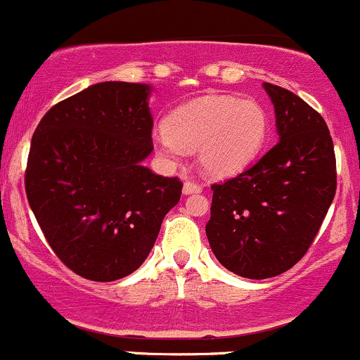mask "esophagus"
<instances>
[{
    "label": "esophagus",
    "instance_id": "esophagus-1",
    "mask_svg": "<svg viewBox=\"0 0 360 360\" xmlns=\"http://www.w3.org/2000/svg\"><path fill=\"white\" fill-rule=\"evenodd\" d=\"M202 191V185L195 184V181L187 180L184 184V194H198V192Z\"/></svg>",
    "mask_w": 360,
    "mask_h": 360
}]
</instances>
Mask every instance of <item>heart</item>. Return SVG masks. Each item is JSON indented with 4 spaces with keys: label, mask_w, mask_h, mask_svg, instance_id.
Returning <instances> with one entry per match:
<instances>
[{
    "label": "heart",
    "mask_w": 360,
    "mask_h": 360,
    "mask_svg": "<svg viewBox=\"0 0 360 360\" xmlns=\"http://www.w3.org/2000/svg\"><path fill=\"white\" fill-rule=\"evenodd\" d=\"M268 136L266 110L252 98L202 96L176 108L154 131V147L169 165L198 150V165L212 179L247 168Z\"/></svg>",
    "instance_id": "heart-1"
}]
</instances>
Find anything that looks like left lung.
Returning <instances> with one entry per match:
<instances>
[{
    "label": "left lung",
    "instance_id": "obj_1",
    "mask_svg": "<svg viewBox=\"0 0 360 360\" xmlns=\"http://www.w3.org/2000/svg\"><path fill=\"white\" fill-rule=\"evenodd\" d=\"M280 141L254 166L213 184L206 224L220 264L243 278L282 275L301 261L336 194L326 120L300 96L264 82Z\"/></svg>",
    "mask_w": 360,
    "mask_h": 360
}]
</instances>
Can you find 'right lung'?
<instances>
[{"label":"right lung","instance_id":"right-lung-1","mask_svg":"<svg viewBox=\"0 0 360 360\" xmlns=\"http://www.w3.org/2000/svg\"><path fill=\"white\" fill-rule=\"evenodd\" d=\"M152 87L101 82L52 106L26 168L31 210L56 255L77 275L113 282L150 254L181 181L145 168L154 150Z\"/></svg>","mask_w":360,"mask_h":360}]
</instances>
